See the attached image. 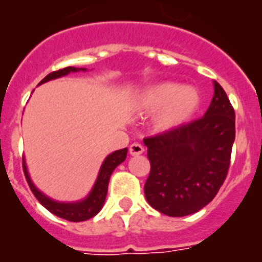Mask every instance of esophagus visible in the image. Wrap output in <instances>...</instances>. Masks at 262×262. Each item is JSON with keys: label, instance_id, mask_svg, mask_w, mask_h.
Returning <instances> with one entry per match:
<instances>
[{"label": "esophagus", "instance_id": "esophagus-1", "mask_svg": "<svg viewBox=\"0 0 262 262\" xmlns=\"http://www.w3.org/2000/svg\"><path fill=\"white\" fill-rule=\"evenodd\" d=\"M145 151V147L141 145V143H133L129 146V154L131 156H139Z\"/></svg>", "mask_w": 262, "mask_h": 262}]
</instances>
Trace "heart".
<instances>
[{"instance_id": "heart-1", "label": "heart", "mask_w": 262, "mask_h": 262, "mask_svg": "<svg viewBox=\"0 0 262 262\" xmlns=\"http://www.w3.org/2000/svg\"><path fill=\"white\" fill-rule=\"evenodd\" d=\"M202 97L194 86H182L176 82H159L145 87L135 98L141 113L151 115L153 128L157 133H171L183 127L200 111Z\"/></svg>"}]
</instances>
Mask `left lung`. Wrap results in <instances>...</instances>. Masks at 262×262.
Masks as SVG:
<instances>
[{
    "mask_svg": "<svg viewBox=\"0 0 262 262\" xmlns=\"http://www.w3.org/2000/svg\"><path fill=\"white\" fill-rule=\"evenodd\" d=\"M214 94L204 117L180 128L145 138L150 173L145 196L161 213L182 217L213 200L226 180L235 141V112L226 91Z\"/></svg>",
    "mask_w": 262,
    "mask_h": 262,
    "instance_id": "left-lung-1",
    "label": "left lung"
}]
</instances>
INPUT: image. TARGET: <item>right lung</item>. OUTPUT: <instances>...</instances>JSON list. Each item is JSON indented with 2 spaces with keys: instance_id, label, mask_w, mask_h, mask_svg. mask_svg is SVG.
I'll use <instances>...</instances> for the list:
<instances>
[{
  "instance_id": "1",
  "label": "right lung",
  "mask_w": 262,
  "mask_h": 262,
  "mask_svg": "<svg viewBox=\"0 0 262 262\" xmlns=\"http://www.w3.org/2000/svg\"><path fill=\"white\" fill-rule=\"evenodd\" d=\"M79 71H86V68L67 67V68H62V70L54 71L52 74H49L48 76H45L40 80L39 84L49 82V80H53V79L66 76V75L71 74V72H79ZM127 151H128V149L124 147V149L116 150V151H113L109 156H106V159L103 160L102 165L99 168L98 176H97V180H95L91 191L83 200L75 201V202H60V201L52 200L50 196L45 195L43 192L40 191L39 188H36L35 184L32 183L30 173H28L27 165H26V160H23V171L32 194L35 195L36 200L39 201L45 208L48 209L49 212H52V213L58 216V217L66 219L68 222H84V220L94 217L95 214L102 209L106 194H108V184L111 175L115 171V168L124 161L125 157H127Z\"/></svg>"
}]
</instances>
